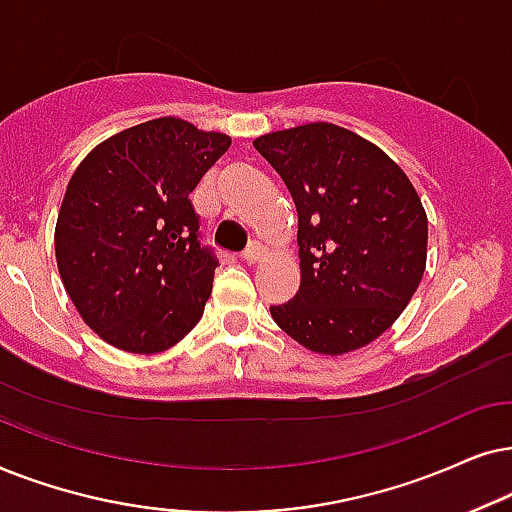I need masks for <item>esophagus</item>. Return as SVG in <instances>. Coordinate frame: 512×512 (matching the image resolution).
Masks as SVG:
<instances>
[{
  "label": "esophagus",
  "instance_id": "obj_1",
  "mask_svg": "<svg viewBox=\"0 0 512 512\" xmlns=\"http://www.w3.org/2000/svg\"><path fill=\"white\" fill-rule=\"evenodd\" d=\"M262 257H264V248H262L260 243H250L248 250L243 252V262H245V264H257V262H262Z\"/></svg>",
  "mask_w": 512,
  "mask_h": 512
}]
</instances>
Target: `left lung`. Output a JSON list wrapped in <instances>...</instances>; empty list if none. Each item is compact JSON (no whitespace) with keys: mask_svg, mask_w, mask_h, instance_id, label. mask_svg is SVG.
Instances as JSON below:
<instances>
[{"mask_svg":"<svg viewBox=\"0 0 512 512\" xmlns=\"http://www.w3.org/2000/svg\"><path fill=\"white\" fill-rule=\"evenodd\" d=\"M267 159L297 206L302 283L271 306L283 332L325 356L370 344L395 323L426 269V210L403 168L342 126L306 124L262 135Z\"/></svg>","mask_w":512,"mask_h":512,"instance_id":"left-lung-1","label":"left lung"}]
</instances>
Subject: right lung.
<instances>
[{
  "label": "right lung",
  "mask_w": 512,
  "mask_h": 512,
  "mask_svg": "<svg viewBox=\"0 0 512 512\" xmlns=\"http://www.w3.org/2000/svg\"><path fill=\"white\" fill-rule=\"evenodd\" d=\"M231 138L161 117L100 142L67 185L56 260L67 295L107 344L161 353L203 316L217 264L192 199Z\"/></svg>",
  "instance_id": "obj_1"
}]
</instances>
